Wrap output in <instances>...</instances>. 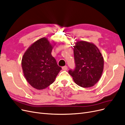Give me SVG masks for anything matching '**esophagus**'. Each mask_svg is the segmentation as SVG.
<instances>
[{"mask_svg":"<svg viewBox=\"0 0 125 125\" xmlns=\"http://www.w3.org/2000/svg\"><path fill=\"white\" fill-rule=\"evenodd\" d=\"M62 69L63 70H66L67 69V66H64L62 67Z\"/></svg>","mask_w":125,"mask_h":125,"instance_id":"obj_1","label":"esophagus"}]
</instances>
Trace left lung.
<instances>
[{
    "instance_id": "obj_1",
    "label": "left lung",
    "mask_w": 125,
    "mask_h": 125,
    "mask_svg": "<svg viewBox=\"0 0 125 125\" xmlns=\"http://www.w3.org/2000/svg\"><path fill=\"white\" fill-rule=\"evenodd\" d=\"M76 67L68 72L74 82L80 87L94 86L101 78L104 68V59L94 44L78 41L74 46Z\"/></svg>"
}]
</instances>
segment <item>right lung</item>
I'll return each instance as SVG.
<instances>
[{"mask_svg":"<svg viewBox=\"0 0 125 125\" xmlns=\"http://www.w3.org/2000/svg\"><path fill=\"white\" fill-rule=\"evenodd\" d=\"M53 47L47 38L43 37L31 44L22 57L24 76L36 89L42 90L50 86L62 69L51 55Z\"/></svg>","mask_w":125,"mask_h":125,"instance_id":"add662e5","label":"right lung"}]
</instances>
